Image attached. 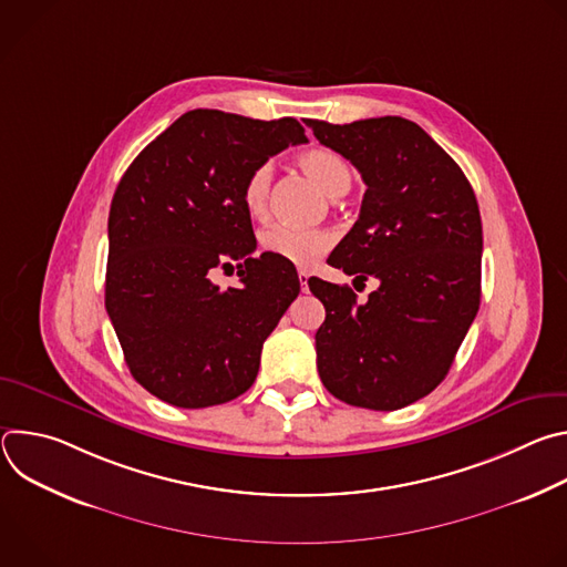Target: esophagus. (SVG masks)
Returning <instances> with one entry per match:
<instances>
[{
    "label": "esophagus",
    "mask_w": 567,
    "mask_h": 567,
    "mask_svg": "<svg viewBox=\"0 0 567 567\" xmlns=\"http://www.w3.org/2000/svg\"><path fill=\"white\" fill-rule=\"evenodd\" d=\"M298 280H300V287H302V291H307V280H309V274H307V271H298Z\"/></svg>",
    "instance_id": "34e87169"
}]
</instances>
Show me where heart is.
I'll use <instances>...</instances> for the list:
<instances>
[{"mask_svg": "<svg viewBox=\"0 0 567 567\" xmlns=\"http://www.w3.org/2000/svg\"><path fill=\"white\" fill-rule=\"evenodd\" d=\"M298 166L316 182V186L330 195H343L352 184V171L348 161L328 147H309L298 154ZM274 171L271 164L256 166L241 188V202L251 217L260 219L269 208ZM332 233L322 228H296L287 224H274L260 233V249L296 267H311L332 247Z\"/></svg>", "mask_w": 567, "mask_h": 567, "instance_id": "1", "label": "heart"}]
</instances>
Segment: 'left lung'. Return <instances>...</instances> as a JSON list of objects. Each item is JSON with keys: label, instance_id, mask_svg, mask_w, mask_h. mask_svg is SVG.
<instances>
[{"label": "left lung", "instance_id": "obj_1", "mask_svg": "<svg viewBox=\"0 0 567 567\" xmlns=\"http://www.w3.org/2000/svg\"><path fill=\"white\" fill-rule=\"evenodd\" d=\"M307 125L368 186L359 219L328 262L354 280H379L365 302L350 287L307 280L326 305L318 374L350 406L396 411L442 383L477 313V202L460 166L413 121Z\"/></svg>", "mask_w": 567, "mask_h": 567}]
</instances>
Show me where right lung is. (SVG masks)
I'll return each mask as SVG.
<instances>
[{
  "label": "right lung",
  "instance_id": "obj_1",
  "mask_svg": "<svg viewBox=\"0 0 567 567\" xmlns=\"http://www.w3.org/2000/svg\"><path fill=\"white\" fill-rule=\"evenodd\" d=\"M305 141L296 118L193 110L125 171L107 221L105 307L132 377L161 401L208 409L254 385L300 280L291 262L254 256L241 188L256 166ZM233 261L240 285L219 290L209 274Z\"/></svg>",
  "mask_w": 567,
  "mask_h": 567
}]
</instances>
